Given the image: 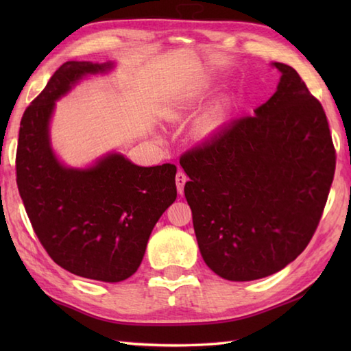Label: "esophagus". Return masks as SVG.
Here are the masks:
<instances>
[{"label":"esophagus","instance_id":"esophagus-1","mask_svg":"<svg viewBox=\"0 0 351 351\" xmlns=\"http://www.w3.org/2000/svg\"><path fill=\"white\" fill-rule=\"evenodd\" d=\"M187 180H189L187 175H185L182 170H178L175 181H176V189H178V193H180V195H182V193H184V185H185V182H187Z\"/></svg>","mask_w":351,"mask_h":351}]
</instances>
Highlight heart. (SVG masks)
<instances>
[{
  "label": "heart",
  "mask_w": 351,
  "mask_h": 351,
  "mask_svg": "<svg viewBox=\"0 0 351 351\" xmlns=\"http://www.w3.org/2000/svg\"><path fill=\"white\" fill-rule=\"evenodd\" d=\"M221 119V106H215L213 110L208 111V113L202 117V121L199 123L200 131H211L215 126L220 123Z\"/></svg>",
  "instance_id": "obj_1"
}]
</instances>
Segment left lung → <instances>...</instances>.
I'll list each match as a JSON object with an SVG mask.
<instances>
[{
    "mask_svg": "<svg viewBox=\"0 0 351 351\" xmlns=\"http://www.w3.org/2000/svg\"><path fill=\"white\" fill-rule=\"evenodd\" d=\"M278 90L180 164L205 264L245 282L278 273L306 249L322 219L337 155L318 99L295 69L273 63Z\"/></svg>",
    "mask_w": 351,
    "mask_h": 351,
    "instance_id": "left-lung-1",
    "label": "left lung"
}]
</instances>
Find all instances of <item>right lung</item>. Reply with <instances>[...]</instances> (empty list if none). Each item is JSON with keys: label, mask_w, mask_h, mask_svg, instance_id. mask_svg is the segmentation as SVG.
I'll return each instance as SVG.
<instances>
[{"label": "right lung", "mask_w": 351, "mask_h": 351, "mask_svg": "<svg viewBox=\"0 0 351 351\" xmlns=\"http://www.w3.org/2000/svg\"><path fill=\"white\" fill-rule=\"evenodd\" d=\"M113 66L63 63L22 116L16 151L18 190L43 249L64 270L101 282L137 271L154 226L176 199L175 164L141 167L110 152L90 167L73 169L52 151L56 101Z\"/></svg>", "instance_id": "obj_1"}]
</instances>
